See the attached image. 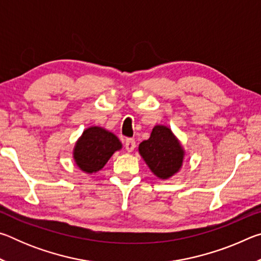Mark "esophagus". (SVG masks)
Returning a JSON list of instances; mask_svg holds the SVG:
<instances>
[{
  "label": "esophagus",
  "mask_w": 261,
  "mask_h": 261,
  "mask_svg": "<svg viewBox=\"0 0 261 261\" xmlns=\"http://www.w3.org/2000/svg\"><path fill=\"white\" fill-rule=\"evenodd\" d=\"M136 147V141L132 138H127L125 140V149L127 152H132Z\"/></svg>",
  "instance_id": "1"
}]
</instances>
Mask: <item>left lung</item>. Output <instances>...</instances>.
Listing matches in <instances>:
<instances>
[{
	"label": "left lung",
	"instance_id": "1",
	"mask_svg": "<svg viewBox=\"0 0 261 261\" xmlns=\"http://www.w3.org/2000/svg\"><path fill=\"white\" fill-rule=\"evenodd\" d=\"M139 153L154 175L167 179L182 167L184 151L169 127L156 125L151 137L139 144Z\"/></svg>",
	"mask_w": 261,
	"mask_h": 261
}]
</instances>
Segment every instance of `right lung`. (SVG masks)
<instances>
[{"instance_id": "add662e5", "label": "right lung", "mask_w": 261, "mask_h": 261, "mask_svg": "<svg viewBox=\"0 0 261 261\" xmlns=\"http://www.w3.org/2000/svg\"><path fill=\"white\" fill-rule=\"evenodd\" d=\"M122 148L120 139L112 132L99 126L88 127L77 141L73 158L77 166L85 173L102 169L113 154Z\"/></svg>"}]
</instances>
